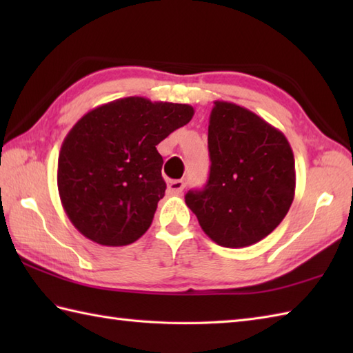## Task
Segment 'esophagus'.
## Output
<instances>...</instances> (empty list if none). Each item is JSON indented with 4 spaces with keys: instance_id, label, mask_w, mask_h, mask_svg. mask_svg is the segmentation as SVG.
<instances>
[{
    "instance_id": "obj_1",
    "label": "esophagus",
    "mask_w": 353,
    "mask_h": 353,
    "mask_svg": "<svg viewBox=\"0 0 353 353\" xmlns=\"http://www.w3.org/2000/svg\"><path fill=\"white\" fill-rule=\"evenodd\" d=\"M183 188H185L183 181H171L168 183L167 191H168V194H174V196H176V194H182Z\"/></svg>"
}]
</instances>
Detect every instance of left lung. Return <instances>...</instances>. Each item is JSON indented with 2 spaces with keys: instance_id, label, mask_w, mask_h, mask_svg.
I'll use <instances>...</instances> for the list:
<instances>
[{
  "instance_id": "8db88e82",
  "label": "left lung",
  "mask_w": 353,
  "mask_h": 353,
  "mask_svg": "<svg viewBox=\"0 0 353 353\" xmlns=\"http://www.w3.org/2000/svg\"><path fill=\"white\" fill-rule=\"evenodd\" d=\"M208 127L211 171L185 203L214 243L239 249L279 226L294 200V154L288 139L252 110L215 101Z\"/></svg>"
}]
</instances>
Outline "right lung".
<instances>
[{"mask_svg":"<svg viewBox=\"0 0 353 353\" xmlns=\"http://www.w3.org/2000/svg\"><path fill=\"white\" fill-rule=\"evenodd\" d=\"M192 115L190 104L127 97L74 124L59 153L57 188L81 235L118 247L145 234L167 190L156 145Z\"/></svg>","mask_w":353,"mask_h":353,"instance_id":"add662e5","label":"right lung"}]
</instances>
